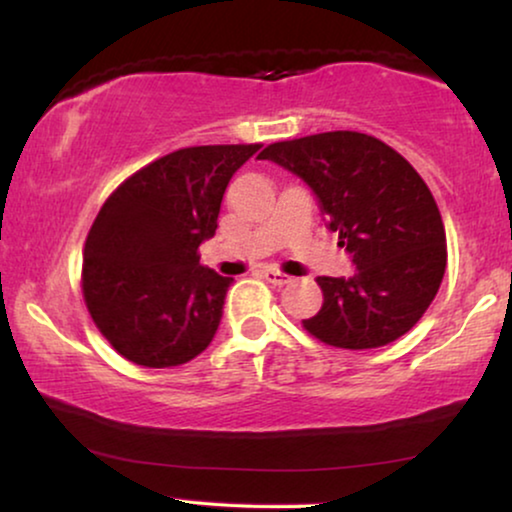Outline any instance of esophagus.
I'll return each instance as SVG.
<instances>
[{"mask_svg":"<svg viewBox=\"0 0 512 512\" xmlns=\"http://www.w3.org/2000/svg\"><path fill=\"white\" fill-rule=\"evenodd\" d=\"M258 277H263L265 282H270L275 286H284V284L291 282L289 275H284V272H279L275 268H261V270H258Z\"/></svg>","mask_w":512,"mask_h":512,"instance_id":"1","label":"esophagus"}]
</instances>
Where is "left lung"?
<instances>
[{
    "label": "left lung",
    "mask_w": 512,
    "mask_h": 512,
    "mask_svg": "<svg viewBox=\"0 0 512 512\" xmlns=\"http://www.w3.org/2000/svg\"><path fill=\"white\" fill-rule=\"evenodd\" d=\"M319 198L328 228L352 254L354 277H317L324 305L303 328L340 349L389 345L422 319L447 265L443 216L415 167L377 137L352 130L265 146Z\"/></svg>",
    "instance_id": "left-lung-1"
}]
</instances>
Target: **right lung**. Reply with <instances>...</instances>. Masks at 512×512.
I'll return each instance as SVG.
<instances>
[{
    "label": "right lung",
    "mask_w": 512,
    "mask_h": 512,
    "mask_svg": "<svg viewBox=\"0 0 512 512\" xmlns=\"http://www.w3.org/2000/svg\"><path fill=\"white\" fill-rule=\"evenodd\" d=\"M261 144L188 146L123 181L95 216L81 289L95 326L123 359L170 368L205 352L230 277L200 263L233 174Z\"/></svg>",
    "instance_id": "right-lung-1"
}]
</instances>
